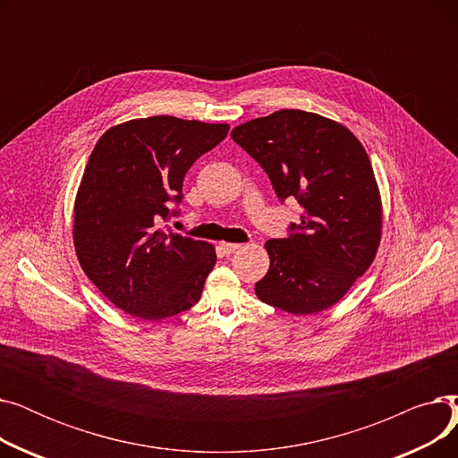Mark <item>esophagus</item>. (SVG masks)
<instances>
[{"label":"esophagus","mask_w":458,"mask_h":458,"mask_svg":"<svg viewBox=\"0 0 458 458\" xmlns=\"http://www.w3.org/2000/svg\"><path fill=\"white\" fill-rule=\"evenodd\" d=\"M219 247H221V250L225 252V254H233L239 247L242 245H237V243H226V242H223V243H219Z\"/></svg>","instance_id":"esophagus-1"}]
</instances>
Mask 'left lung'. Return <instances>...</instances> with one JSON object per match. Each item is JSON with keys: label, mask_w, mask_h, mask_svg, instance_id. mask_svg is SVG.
<instances>
[{"label": "left lung", "mask_w": 458, "mask_h": 458, "mask_svg": "<svg viewBox=\"0 0 458 458\" xmlns=\"http://www.w3.org/2000/svg\"><path fill=\"white\" fill-rule=\"evenodd\" d=\"M267 173L276 197L295 199L301 223L269 239L271 266L259 301L287 314H318L338 302L373 263L382 202L366 148L344 124L318 113L280 109L232 130Z\"/></svg>", "instance_id": "1"}]
</instances>
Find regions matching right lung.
Here are the masks:
<instances>
[{"mask_svg":"<svg viewBox=\"0 0 458 458\" xmlns=\"http://www.w3.org/2000/svg\"><path fill=\"white\" fill-rule=\"evenodd\" d=\"M228 124L168 114L133 118L96 142L74 202V247L89 280L126 314L159 321L200 301L216 254L161 228L178 211L191 165Z\"/></svg>","mask_w":458,"mask_h":458,"instance_id":"right-lung-1","label":"right lung"}]
</instances>
